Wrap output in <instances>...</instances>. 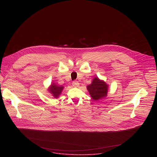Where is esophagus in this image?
Here are the masks:
<instances>
[{
	"mask_svg": "<svg viewBox=\"0 0 157 157\" xmlns=\"http://www.w3.org/2000/svg\"><path fill=\"white\" fill-rule=\"evenodd\" d=\"M72 84H73V86H75V87H77V86H79V82H78L77 81H74L73 82Z\"/></svg>",
	"mask_w": 157,
	"mask_h": 157,
	"instance_id": "1",
	"label": "esophagus"
}]
</instances>
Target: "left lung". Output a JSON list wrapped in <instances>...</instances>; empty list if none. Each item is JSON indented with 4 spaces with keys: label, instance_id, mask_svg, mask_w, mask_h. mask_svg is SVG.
Returning a JSON list of instances; mask_svg holds the SVG:
<instances>
[{
    "label": "left lung",
    "instance_id": "8db88e82",
    "mask_svg": "<svg viewBox=\"0 0 157 157\" xmlns=\"http://www.w3.org/2000/svg\"><path fill=\"white\" fill-rule=\"evenodd\" d=\"M87 89L94 101H98L107 96V85L104 81L100 80L98 78H95L93 79L92 84L88 85Z\"/></svg>",
    "mask_w": 157,
    "mask_h": 157
}]
</instances>
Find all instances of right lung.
<instances>
[{"label": "right lung", "instance_id": "obj_1", "mask_svg": "<svg viewBox=\"0 0 157 157\" xmlns=\"http://www.w3.org/2000/svg\"><path fill=\"white\" fill-rule=\"evenodd\" d=\"M63 89V86H59L55 84H52L49 89V91L55 98H57L62 92Z\"/></svg>", "mask_w": 157, "mask_h": 157}]
</instances>
